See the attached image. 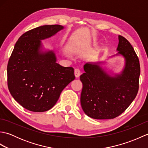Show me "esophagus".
I'll use <instances>...</instances> for the list:
<instances>
[{"mask_svg":"<svg viewBox=\"0 0 148 148\" xmlns=\"http://www.w3.org/2000/svg\"><path fill=\"white\" fill-rule=\"evenodd\" d=\"M74 75H75V77H76V78H78L81 75V72L79 71V69H76L74 70Z\"/></svg>","mask_w":148,"mask_h":148,"instance_id":"1","label":"esophagus"}]
</instances>
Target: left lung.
Here are the masks:
<instances>
[{"label": "left lung", "instance_id": "1", "mask_svg": "<svg viewBox=\"0 0 148 148\" xmlns=\"http://www.w3.org/2000/svg\"><path fill=\"white\" fill-rule=\"evenodd\" d=\"M118 52L111 58L123 57L125 65L120 73H108L102 65L106 62H88L83 67L84 73L80 76L83 83L81 105L84 112L93 119L117 117L133 102L139 90V58L125 37L118 36Z\"/></svg>", "mask_w": 148, "mask_h": 148}]
</instances>
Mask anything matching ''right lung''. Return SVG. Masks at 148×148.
<instances>
[{
  "label": "right lung",
  "mask_w": 148,
  "mask_h": 148,
  "mask_svg": "<svg viewBox=\"0 0 148 148\" xmlns=\"http://www.w3.org/2000/svg\"><path fill=\"white\" fill-rule=\"evenodd\" d=\"M64 29L60 25L37 27L15 44L8 64V88L16 101L29 111L51 109L75 79L74 69L57 64L54 51L45 49L41 41Z\"/></svg>",
  "instance_id": "add662e5"
}]
</instances>
